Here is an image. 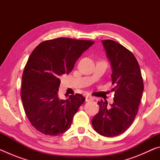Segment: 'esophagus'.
I'll return each instance as SVG.
<instances>
[{
    "label": "esophagus",
    "mask_w": 160,
    "mask_h": 160,
    "mask_svg": "<svg viewBox=\"0 0 160 160\" xmlns=\"http://www.w3.org/2000/svg\"><path fill=\"white\" fill-rule=\"evenodd\" d=\"M85 100L86 102H90V101H92V100H94V97H92L90 95H87L85 97Z\"/></svg>",
    "instance_id": "esophagus-1"
}]
</instances>
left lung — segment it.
<instances>
[{
	"label": "left lung",
	"instance_id": "8db88e82",
	"mask_svg": "<svg viewBox=\"0 0 160 160\" xmlns=\"http://www.w3.org/2000/svg\"><path fill=\"white\" fill-rule=\"evenodd\" d=\"M102 44L112 67L114 98L109 107L107 102H98L99 111L92 119V124L99 135L114 137L133 122L144 85L139 64L131 51L113 40H103Z\"/></svg>",
	"mask_w": 160,
	"mask_h": 160
}]
</instances>
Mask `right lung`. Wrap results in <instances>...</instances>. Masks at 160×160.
Masks as SVG:
<instances>
[{
  "label": "right lung",
  "mask_w": 160,
  "mask_h": 160,
  "mask_svg": "<svg viewBox=\"0 0 160 160\" xmlns=\"http://www.w3.org/2000/svg\"><path fill=\"white\" fill-rule=\"evenodd\" d=\"M94 42L57 38L42 42L32 51L24 69L21 99L29 122L42 133L56 136L70 128L85 98L82 94L58 97L60 78L68 74L84 51Z\"/></svg>",
  "instance_id": "right-lung-1"
}]
</instances>
